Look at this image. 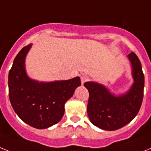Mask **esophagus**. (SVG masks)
Returning <instances> with one entry per match:
<instances>
[{
    "mask_svg": "<svg viewBox=\"0 0 151 151\" xmlns=\"http://www.w3.org/2000/svg\"><path fill=\"white\" fill-rule=\"evenodd\" d=\"M89 80V77L87 75H82L81 77V83L83 84V83H85L86 81H87Z\"/></svg>",
    "mask_w": 151,
    "mask_h": 151,
    "instance_id": "1",
    "label": "esophagus"
}]
</instances>
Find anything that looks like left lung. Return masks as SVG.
<instances>
[{
  "label": "left lung",
  "instance_id": "8db88e82",
  "mask_svg": "<svg viewBox=\"0 0 151 151\" xmlns=\"http://www.w3.org/2000/svg\"><path fill=\"white\" fill-rule=\"evenodd\" d=\"M131 64L134 83L125 93L115 95L99 83L85 82L89 91L87 114L94 126L105 130H115L132 121L140 111L144 97V75L136 54L127 55Z\"/></svg>",
  "mask_w": 151,
  "mask_h": 151
}]
</instances>
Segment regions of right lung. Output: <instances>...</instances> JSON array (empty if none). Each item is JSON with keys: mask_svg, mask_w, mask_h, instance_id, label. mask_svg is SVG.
Listing matches in <instances>:
<instances>
[{"mask_svg": "<svg viewBox=\"0 0 151 151\" xmlns=\"http://www.w3.org/2000/svg\"><path fill=\"white\" fill-rule=\"evenodd\" d=\"M30 44L19 52L9 71V98L11 106L24 122L37 129L58 124L64 114V104L81 86V78L39 82L27 74L25 58Z\"/></svg>", "mask_w": 151, "mask_h": 151, "instance_id": "right-lung-1", "label": "right lung"}]
</instances>
